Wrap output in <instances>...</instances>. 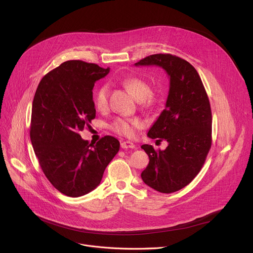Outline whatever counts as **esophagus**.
<instances>
[{
	"label": "esophagus",
	"instance_id": "obj_1",
	"mask_svg": "<svg viewBox=\"0 0 253 253\" xmlns=\"http://www.w3.org/2000/svg\"><path fill=\"white\" fill-rule=\"evenodd\" d=\"M121 147L123 149H128V148L133 149V148H135V144L132 143L131 141H123V142H121Z\"/></svg>",
	"mask_w": 253,
	"mask_h": 253
}]
</instances>
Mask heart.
Returning <instances> with one entry per match:
<instances>
[{
  "label": "heart",
  "mask_w": 253,
  "mask_h": 253,
  "mask_svg": "<svg viewBox=\"0 0 253 253\" xmlns=\"http://www.w3.org/2000/svg\"><path fill=\"white\" fill-rule=\"evenodd\" d=\"M122 85L144 106H151L154 104L156 97L151 91L149 84L145 81L137 77H128L122 81ZM108 95H109V89L106 85L101 86L97 90L95 94V106L99 111H104L107 109ZM142 126V121L136 118H117L112 124V129L120 135L132 137L134 136L136 130Z\"/></svg>",
  "instance_id": "1"
}]
</instances>
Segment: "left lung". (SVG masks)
I'll return each instance as SVG.
<instances>
[{
    "label": "left lung",
    "instance_id": "left-lung-1",
    "mask_svg": "<svg viewBox=\"0 0 253 253\" xmlns=\"http://www.w3.org/2000/svg\"><path fill=\"white\" fill-rule=\"evenodd\" d=\"M155 65L170 78L165 109L148 131V137L168 142L165 150L141 146L149 164L141 173L144 183L161 193L188 185L201 170L211 147L212 115L207 93L195 68L171 54L150 55L135 66Z\"/></svg>",
    "mask_w": 253,
    "mask_h": 253
}]
</instances>
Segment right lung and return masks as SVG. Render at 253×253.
<instances>
[{
  "label": "right lung",
  "mask_w": 253,
  "mask_h": 253,
  "mask_svg": "<svg viewBox=\"0 0 253 253\" xmlns=\"http://www.w3.org/2000/svg\"><path fill=\"white\" fill-rule=\"evenodd\" d=\"M109 71L81 60L64 62L42 78L34 96L30 137L35 154L51 184L70 197L94 190L120 148L112 136L95 144L79 134L96 116L95 82Z\"/></svg>",
  "instance_id": "add662e5"
}]
</instances>
